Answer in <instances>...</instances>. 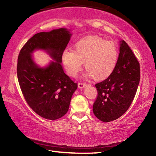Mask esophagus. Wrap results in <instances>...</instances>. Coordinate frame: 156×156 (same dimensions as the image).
<instances>
[{"label":"esophagus","mask_w":156,"mask_h":156,"mask_svg":"<svg viewBox=\"0 0 156 156\" xmlns=\"http://www.w3.org/2000/svg\"><path fill=\"white\" fill-rule=\"evenodd\" d=\"M78 85V87H79V88H80V89H83V88L85 87L86 86H87L88 84H86V83H79Z\"/></svg>","instance_id":"1"}]
</instances>
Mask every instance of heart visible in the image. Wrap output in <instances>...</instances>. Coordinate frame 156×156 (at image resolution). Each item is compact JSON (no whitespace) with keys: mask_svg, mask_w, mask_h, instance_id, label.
<instances>
[{"mask_svg":"<svg viewBox=\"0 0 156 156\" xmlns=\"http://www.w3.org/2000/svg\"><path fill=\"white\" fill-rule=\"evenodd\" d=\"M119 51L112 41H105L96 36L84 37L73 45V51L65 49L62 62L68 74L75 77L82 69L83 62L88 70L87 76L97 80L105 79L112 74L117 65Z\"/></svg>","mask_w":156,"mask_h":156,"instance_id":"heart-1","label":"heart"}]
</instances>
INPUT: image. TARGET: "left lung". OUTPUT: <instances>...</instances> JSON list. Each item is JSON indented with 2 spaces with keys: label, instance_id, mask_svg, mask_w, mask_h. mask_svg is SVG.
<instances>
[{
  "label": "left lung",
  "instance_id": "8db88e82",
  "mask_svg": "<svg viewBox=\"0 0 156 156\" xmlns=\"http://www.w3.org/2000/svg\"><path fill=\"white\" fill-rule=\"evenodd\" d=\"M140 79V64L125 41H120V54L112 74L95 84L98 96L93 105L96 117L105 122L119 118L130 107Z\"/></svg>",
  "mask_w": 156,
  "mask_h": 156
}]
</instances>
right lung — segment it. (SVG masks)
Listing matches in <instances>:
<instances>
[{
    "mask_svg": "<svg viewBox=\"0 0 156 156\" xmlns=\"http://www.w3.org/2000/svg\"><path fill=\"white\" fill-rule=\"evenodd\" d=\"M70 30L59 28L34 35L21 49L18 58L17 76L21 91L34 112L54 120L65 115L78 84L65 74L62 54L70 41ZM45 51L53 60L45 67L34 61L33 53Z\"/></svg>",
    "mask_w": 156,
    "mask_h": 156,
    "instance_id": "1",
    "label": "right lung"
}]
</instances>
